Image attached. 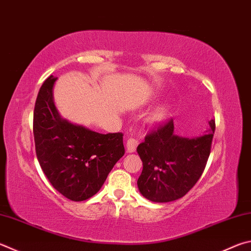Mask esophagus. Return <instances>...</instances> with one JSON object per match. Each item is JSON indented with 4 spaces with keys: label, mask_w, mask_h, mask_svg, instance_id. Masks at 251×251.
<instances>
[{
    "label": "esophagus",
    "mask_w": 251,
    "mask_h": 251,
    "mask_svg": "<svg viewBox=\"0 0 251 251\" xmlns=\"http://www.w3.org/2000/svg\"><path fill=\"white\" fill-rule=\"evenodd\" d=\"M137 146H138V140L135 137H129L128 139H127L126 149L128 152H134L136 148H137Z\"/></svg>",
    "instance_id": "obj_1"
}]
</instances>
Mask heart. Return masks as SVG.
<instances>
[{
    "instance_id": "1",
    "label": "heart",
    "mask_w": 251,
    "mask_h": 251,
    "mask_svg": "<svg viewBox=\"0 0 251 251\" xmlns=\"http://www.w3.org/2000/svg\"><path fill=\"white\" fill-rule=\"evenodd\" d=\"M165 116H166V108L161 107V108H158V110L152 114L151 120L154 121V122H158V121L163 120V118H165Z\"/></svg>"
}]
</instances>
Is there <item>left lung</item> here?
<instances>
[{
    "label": "left lung",
    "instance_id": "obj_1",
    "mask_svg": "<svg viewBox=\"0 0 251 251\" xmlns=\"http://www.w3.org/2000/svg\"><path fill=\"white\" fill-rule=\"evenodd\" d=\"M209 126L206 135L192 139L173 134L172 118L149 131L137 147L143 161L137 184L146 199L157 203L176 201L193 188L211 153L215 120L209 121Z\"/></svg>",
    "mask_w": 251,
    "mask_h": 251
}]
</instances>
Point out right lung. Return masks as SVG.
Instances as JSON below:
<instances>
[{"label": "right lung", "mask_w": 251, "mask_h": 251, "mask_svg": "<svg viewBox=\"0 0 251 251\" xmlns=\"http://www.w3.org/2000/svg\"><path fill=\"white\" fill-rule=\"evenodd\" d=\"M56 76L40 88L34 110L35 149L50 183L75 202L99 192L115 163L124 156L122 133L100 134L62 120L53 104Z\"/></svg>", "instance_id": "obj_1"}]
</instances>
